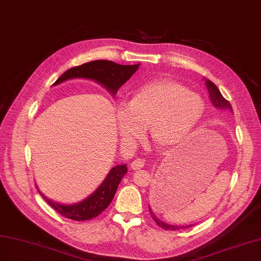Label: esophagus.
<instances>
[{"label":"esophagus","instance_id":"1","mask_svg":"<svg viewBox=\"0 0 261 261\" xmlns=\"http://www.w3.org/2000/svg\"><path fill=\"white\" fill-rule=\"evenodd\" d=\"M144 166V161L142 159H136L135 161H133L131 163V168L135 169V170H138V169H141Z\"/></svg>","mask_w":261,"mask_h":261}]
</instances>
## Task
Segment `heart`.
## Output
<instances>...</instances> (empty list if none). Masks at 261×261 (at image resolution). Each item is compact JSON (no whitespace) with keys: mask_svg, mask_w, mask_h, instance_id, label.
I'll use <instances>...</instances> for the list:
<instances>
[{"mask_svg":"<svg viewBox=\"0 0 261 261\" xmlns=\"http://www.w3.org/2000/svg\"><path fill=\"white\" fill-rule=\"evenodd\" d=\"M204 110V100L198 93L180 82L164 77L139 88L129 105L120 103L116 120L125 142H137L148 128L154 144L167 147L187 138Z\"/></svg>","mask_w":261,"mask_h":261,"instance_id":"obj_1","label":"heart"}]
</instances>
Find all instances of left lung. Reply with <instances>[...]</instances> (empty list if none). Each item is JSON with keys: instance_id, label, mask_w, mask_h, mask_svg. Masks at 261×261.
Masks as SVG:
<instances>
[{"instance_id": "1", "label": "left lung", "mask_w": 261, "mask_h": 261, "mask_svg": "<svg viewBox=\"0 0 261 261\" xmlns=\"http://www.w3.org/2000/svg\"><path fill=\"white\" fill-rule=\"evenodd\" d=\"M205 84H206V87H207V91H209V94H210V99H211L214 107L221 108V109H230V110H232V105H230L229 101L227 99H225L224 97H223V95L219 91V88L215 86V84L213 83V82L207 80L205 82ZM148 209H150V213H151L152 219L156 222V224H158L160 227H162L164 229H167V230H176L178 228H180V226L166 224L165 222H163L159 218H156V215L153 213V211H152V209H151L150 206H148Z\"/></svg>"}]
</instances>
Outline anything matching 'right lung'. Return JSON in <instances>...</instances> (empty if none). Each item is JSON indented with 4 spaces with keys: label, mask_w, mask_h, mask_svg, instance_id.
Returning <instances> with one entry per match:
<instances>
[{
    "label": "right lung",
    "mask_w": 261,
    "mask_h": 261,
    "mask_svg": "<svg viewBox=\"0 0 261 261\" xmlns=\"http://www.w3.org/2000/svg\"><path fill=\"white\" fill-rule=\"evenodd\" d=\"M139 65L140 64L121 65L109 60L91 61L65 71L55 82L54 85H58L66 80L75 77L92 79L97 81L98 83L105 86L108 91L115 95L118 89L137 72ZM126 172H128L126 165H118L111 168L106 179L101 182L97 190L93 192L87 199L75 204L65 205L57 203L47 199L40 191L39 193L52 209L56 210L59 214L63 215L64 218L74 221L92 220L98 217L103 210L107 209L111 200L115 197L118 185L120 184L122 177Z\"/></svg>",
    "instance_id": "obj_1"
}]
</instances>
